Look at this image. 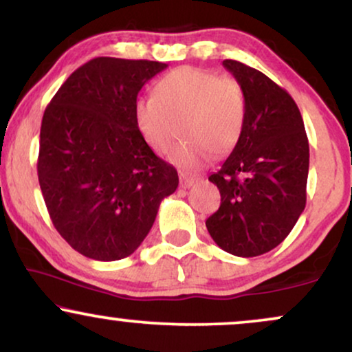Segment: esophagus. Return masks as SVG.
Returning a JSON list of instances; mask_svg holds the SVG:
<instances>
[{
	"mask_svg": "<svg viewBox=\"0 0 352 352\" xmlns=\"http://www.w3.org/2000/svg\"><path fill=\"white\" fill-rule=\"evenodd\" d=\"M179 179H181V187H182V189H187V187L194 186L195 182H199L201 177L200 176H194V175H186V173H181Z\"/></svg>",
	"mask_w": 352,
	"mask_h": 352,
	"instance_id": "obj_1",
	"label": "esophagus"
}]
</instances>
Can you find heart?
Wrapping results in <instances>:
<instances>
[{
	"label": "heart",
	"instance_id": "heart-1",
	"mask_svg": "<svg viewBox=\"0 0 352 352\" xmlns=\"http://www.w3.org/2000/svg\"><path fill=\"white\" fill-rule=\"evenodd\" d=\"M134 120L157 152H166L184 124L187 141L173 147L168 160L190 170L208 162L211 152L223 157L237 146L247 120V99L235 80L186 65L163 76L155 96L136 100Z\"/></svg>",
	"mask_w": 352,
	"mask_h": 352
}]
</instances>
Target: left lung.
<instances>
[{
	"mask_svg": "<svg viewBox=\"0 0 352 352\" xmlns=\"http://www.w3.org/2000/svg\"><path fill=\"white\" fill-rule=\"evenodd\" d=\"M223 65L242 86L247 120L237 146L208 177L221 205L206 229L224 252L252 258L282 243L305 210L309 142L285 89L242 62Z\"/></svg>",
	"mask_w": 352,
	"mask_h": 352,
	"instance_id": "1",
	"label": "left lung"
}]
</instances>
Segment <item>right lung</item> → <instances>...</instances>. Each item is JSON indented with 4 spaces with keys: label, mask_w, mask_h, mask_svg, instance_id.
Here are the masks:
<instances>
[{
    "label": "right lung",
    "mask_w": 352,
    "mask_h": 352,
    "mask_svg": "<svg viewBox=\"0 0 352 352\" xmlns=\"http://www.w3.org/2000/svg\"><path fill=\"white\" fill-rule=\"evenodd\" d=\"M166 67L96 57L65 80L43 115V199L57 232L86 258L117 261L134 253L179 184L134 120L139 91Z\"/></svg>",
    "instance_id": "right-lung-1"
}]
</instances>
